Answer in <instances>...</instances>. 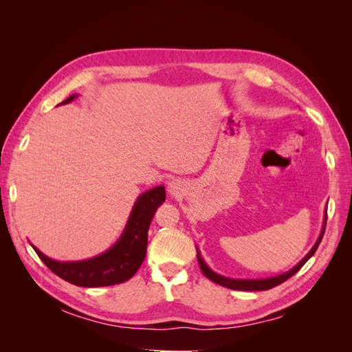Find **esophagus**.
<instances>
[{
  "instance_id": "esophagus-1",
  "label": "esophagus",
  "mask_w": 352,
  "mask_h": 352,
  "mask_svg": "<svg viewBox=\"0 0 352 352\" xmlns=\"http://www.w3.org/2000/svg\"><path fill=\"white\" fill-rule=\"evenodd\" d=\"M167 189H168V192L172 194V195H177L180 190L184 189V182H182V180H179V179L170 180L168 185H167Z\"/></svg>"
}]
</instances>
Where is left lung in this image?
I'll return each instance as SVG.
<instances>
[{
  "label": "left lung",
  "mask_w": 352,
  "mask_h": 352,
  "mask_svg": "<svg viewBox=\"0 0 352 352\" xmlns=\"http://www.w3.org/2000/svg\"><path fill=\"white\" fill-rule=\"evenodd\" d=\"M326 221H327V211H326L324 226H323V230H322V235H320V238L317 239V242H316L314 247L311 248V251L308 252V254L305 255V257H304L300 263H298L292 270L286 272V273H283V274L276 276V278H269V279H257V280H252V279H251V280H242V279H228V278H223V276H219V274H216L214 272H211V270L207 267V265H206V263L202 261V258L199 257V254H198L197 257H198L199 269H201L202 274H204L206 278H207V279H210L211 282H214V283H217V285H220V286L229 287V289H233V291H267V289H272V287L278 286V285H280V283L286 282V280L289 279V278H292V276H294L298 270H300L308 260H310V258L313 257V254L317 251L318 245H320V242H322V239H323L324 229H326Z\"/></svg>",
  "instance_id": "8db88e82"
}]
</instances>
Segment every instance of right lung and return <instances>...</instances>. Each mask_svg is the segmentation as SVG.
<instances>
[{"label":"right lung","instance_id":"right-lung-1","mask_svg":"<svg viewBox=\"0 0 352 352\" xmlns=\"http://www.w3.org/2000/svg\"><path fill=\"white\" fill-rule=\"evenodd\" d=\"M73 98H76V95H70L61 104H67ZM164 199V186L146 190L138 198L122 238L110 251L101 254L100 257L78 263H58L45 257L35 247L34 250L52 273L72 285L98 287L123 283L141 267L146 254L150 223L157 207L163 204Z\"/></svg>","mask_w":352,"mask_h":352}]
</instances>
